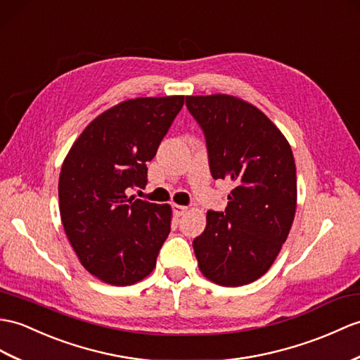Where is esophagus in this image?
<instances>
[{
    "instance_id": "obj_1",
    "label": "esophagus",
    "mask_w": 360,
    "mask_h": 360,
    "mask_svg": "<svg viewBox=\"0 0 360 360\" xmlns=\"http://www.w3.org/2000/svg\"><path fill=\"white\" fill-rule=\"evenodd\" d=\"M173 210H174V213H176V216H182L188 210V208L186 205H173Z\"/></svg>"
}]
</instances>
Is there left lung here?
<instances>
[{"instance_id": "8db88e82", "label": "left lung", "mask_w": 360, "mask_h": 360, "mask_svg": "<svg viewBox=\"0 0 360 360\" xmlns=\"http://www.w3.org/2000/svg\"><path fill=\"white\" fill-rule=\"evenodd\" d=\"M204 131L214 179L233 184L224 212L207 213L195 238L199 270L222 287L255 282L270 270L296 213V164L281 130L244 99L187 96Z\"/></svg>"}]
</instances>
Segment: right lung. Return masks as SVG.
Segmentation results:
<instances>
[{"label":"right lung","mask_w":360,"mask_h":360,"mask_svg":"<svg viewBox=\"0 0 360 360\" xmlns=\"http://www.w3.org/2000/svg\"><path fill=\"white\" fill-rule=\"evenodd\" d=\"M184 105V96L127 99L91 121L61 167L64 231L82 266L110 285L153 271L170 233L172 207L129 196L147 184V162Z\"/></svg>","instance_id":"right-lung-1"}]
</instances>
